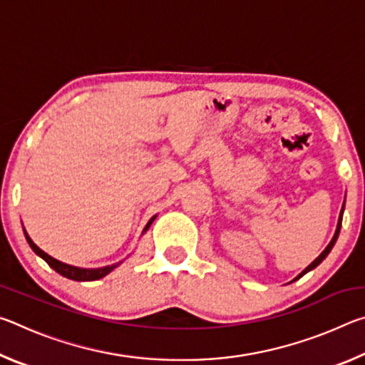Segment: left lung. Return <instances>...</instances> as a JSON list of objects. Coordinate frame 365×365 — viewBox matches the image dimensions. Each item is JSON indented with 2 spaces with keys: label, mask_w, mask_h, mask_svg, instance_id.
<instances>
[{
  "label": "left lung",
  "mask_w": 365,
  "mask_h": 365,
  "mask_svg": "<svg viewBox=\"0 0 365 365\" xmlns=\"http://www.w3.org/2000/svg\"><path fill=\"white\" fill-rule=\"evenodd\" d=\"M343 212H344V202H343V206H341V211H339V215H338V224H336V230H335V235H333V238L330 240V243H329V245H327V248H325V250H324L322 252H320V255H319V256H317L316 259H314V261H312L311 264H309V265H307V267H306L304 270H302V272H301V274H299L298 277H294V279H293L292 282H289V283H293V282H296V280H299L302 275H306V274H307V272H311V270H314V269H316V267H317V265H319L320 262H322V261H324V259H325L327 256H329V252L331 251V248H333V246H335V243H336V240H338V235H339V228H341Z\"/></svg>",
  "instance_id": "1"
}]
</instances>
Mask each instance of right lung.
<instances>
[{
    "label": "right lung",
    "mask_w": 365,
    "mask_h": 365,
    "mask_svg": "<svg viewBox=\"0 0 365 365\" xmlns=\"http://www.w3.org/2000/svg\"><path fill=\"white\" fill-rule=\"evenodd\" d=\"M156 217H158V214L153 215V217H151L150 220H148V224L145 225L143 233H141V235H145V233L148 232V228L151 227V224H153L154 219H156ZM24 235H26L27 243L30 245V248L34 250L35 255L40 256V257L43 259V261H45V262L49 265V267L56 270L58 274H61L63 277H66V279H71V280H76V282H93V280H100V279H103V277H106V275L109 274V272H113V270L117 267V265L122 264V261H119V262H115V264L104 265V267H98V269L76 267V265L61 262V261H58V259L51 257L49 255H46L45 251L40 250L38 246H36V245L32 242V238L29 237V233H27L26 228H24Z\"/></svg>",
    "instance_id": "right-lung-1"
}]
</instances>
